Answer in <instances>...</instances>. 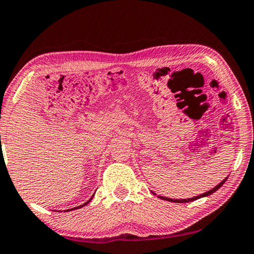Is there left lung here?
I'll return each instance as SVG.
<instances>
[{"mask_svg":"<svg viewBox=\"0 0 254 254\" xmlns=\"http://www.w3.org/2000/svg\"><path fill=\"white\" fill-rule=\"evenodd\" d=\"M229 177V176H228ZM228 177H225V179L221 182V183H219L217 184L215 188H213L212 190H207V192H205V193H203V194H201V195H198V196H194V197H190V198H170V197H164V196H161V195H158V197L159 198H162V199H165V201H168V202H174V203H188V202H192V201H195V199H198V198H201V197H205V196H210L211 194H213L214 192H216L217 190H219L222 185H223L225 182H226V180H228ZM154 195H156V193H154V192H152Z\"/></svg>","mask_w":254,"mask_h":254,"instance_id":"1","label":"left lung"}]
</instances>
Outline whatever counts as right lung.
I'll return each mask as SVG.
<instances>
[{"label": "right lung", "mask_w": 254, "mask_h": 254, "mask_svg": "<svg viewBox=\"0 0 254 254\" xmlns=\"http://www.w3.org/2000/svg\"><path fill=\"white\" fill-rule=\"evenodd\" d=\"M1 137V136H0ZM93 195H95V193H93ZM93 195H92V196L90 197V198H89L88 199V201L86 202V203H84V204H82V205H80V206H77V207H73V208H70V210H66V212H68V211H73V210H77V208H80V207H82V206H84V205H87V204L89 203V202H90L91 201V199H92V197H93Z\"/></svg>", "instance_id": "right-lung-1"}]
</instances>
